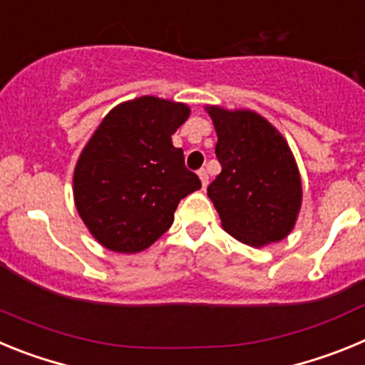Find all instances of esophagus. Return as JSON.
I'll use <instances>...</instances> for the list:
<instances>
[{
	"label": "esophagus",
	"mask_w": 365,
	"mask_h": 365,
	"mask_svg": "<svg viewBox=\"0 0 365 365\" xmlns=\"http://www.w3.org/2000/svg\"><path fill=\"white\" fill-rule=\"evenodd\" d=\"M197 173H199V179H201L202 182V188H206V185H208V172H206L205 168H201Z\"/></svg>",
	"instance_id": "34e87169"
}]
</instances>
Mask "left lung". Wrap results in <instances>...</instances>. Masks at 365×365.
I'll use <instances>...</instances> for the list:
<instances>
[{"instance_id":"1","label":"left lung","mask_w":365,"mask_h":365,"mask_svg":"<svg viewBox=\"0 0 365 365\" xmlns=\"http://www.w3.org/2000/svg\"><path fill=\"white\" fill-rule=\"evenodd\" d=\"M221 173L208 186L222 228L241 243L282 241L302 205V182L282 135L252 111L208 108Z\"/></svg>"}]
</instances>
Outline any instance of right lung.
<instances>
[{"instance_id":"right-lung-1","label":"right lung","mask_w":365,"mask_h":365,"mask_svg":"<svg viewBox=\"0 0 365 365\" xmlns=\"http://www.w3.org/2000/svg\"><path fill=\"white\" fill-rule=\"evenodd\" d=\"M190 109L155 96L117 106L83 148L74 170L80 217L100 243L140 252L172 227L180 199L201 188L172 135Z\"/></svg>"}]
</instances>
